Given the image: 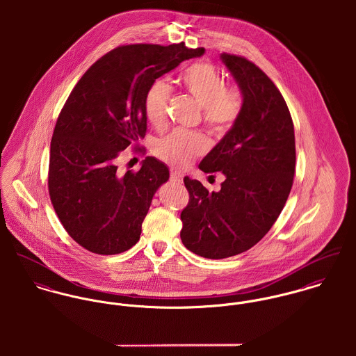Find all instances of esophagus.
Listing matches in <instances>:
<instances>
[{"label": "esophagus", "instance_id": "1", "mask_svg": "<svg viewBox=\"0 0 356 356\" xmlns=\"http://www.w3.org/2000/svg\"><path fill=\"white\" fill-rule=\"evenodd\" d=\"M182 179H184V177H182V174H181L179 171L171 170V172H170V181H171V182H174V184H181Z\"/></svg>", "mask_w": 356, "mask_h": 356}]
</instances>
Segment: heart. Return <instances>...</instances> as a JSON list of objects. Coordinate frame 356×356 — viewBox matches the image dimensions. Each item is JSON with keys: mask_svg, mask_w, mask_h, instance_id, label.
I'll return each instance as SVG.
<instances>
[{"mask_svg": "<svg viewBox=\"0 0 356 356\" xmlns=\"http://www.w3.org/2000/svg\"><path fill=\"white\" fill-rule=\"evenodd\" d=\"M179 83L202 105L203 122L215 136L229 133L243 111V95L236 88L226 86L223 76L208 63H193L179 75ZM171 88L164 79L151 83L144 97V109L153 126L165 120V108ZM208 148L202 133L174 130L154 144V154L172 165L186 167Z\"/></svg>", "mask_w": 356, "mask_h": 356, "instance_id": "heart-1", "label": "heart"}]
</instances>
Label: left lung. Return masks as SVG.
I'll use <instances>...</instances> for the list:
<instances>
[{
  "mask_svg": "<svg viewBox=\"0 0 356 356\" xmlns=\"http://www.w3.org/2000/svg\"><path fill=\"white\" fill-rule=\"evenodd\" d=\"M220 58L241 89L243 111L199 167L226 179L208 192L185 177L189 203L181 212L184 245L207 259L243 254L266 236L288 200L296 164L292 116L274 82L243 56Z\"/></svg>",
  "mask_w": 356,
  "mask_h": 356,
  "instance_id": "obj_1",
  "label": "left lung"
}]
</instances>
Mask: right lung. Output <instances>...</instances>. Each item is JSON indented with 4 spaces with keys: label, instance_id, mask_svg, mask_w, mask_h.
Wrapping results in <instances>:
<instances>
[{
    "label": "right lung",
    "instance_id": "obj_1",
    "mask_svg": "<svg viewBox=\"0 0 356 356\" xmlns=\"http://www.w3.org/2000/svg\"><path fill=\"white\" fill-rule=\"evenodd\" d=\"M203 53L184 42L122 45L72 89L51 137L48 188L63 227L85 250L120 254L138 243L153 195L170 172L151 156L138 171L124 174L116 160L145 137L144 97L151 83Z\"/></svg>",
    "mask_w": 356,
    "mask_h": 356
}]
</instances>
